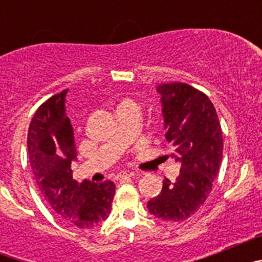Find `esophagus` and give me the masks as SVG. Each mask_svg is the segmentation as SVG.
Here are the masks:
<instances>
[{
    "label": "esophagus",
    "mask_w": 262,
    "mask_h": 262,
    "mask_svg": "<svg viewBox=\"0 0 262 262\" xmlns=\"http://www.w3.org/2000/svg\"><path fill=\"white\" fill-rule=\"evenodd\" d=\"M135 176L134 172H123V173H119L118 174V180H127V178H131Z\"/></svg>",
    "instance_id": "1"
}]
</instances>
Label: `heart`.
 <instances>
[{
	"label": "heart",
	"instance_id": "heart-1",
	"mask_svg": "<svg viewBox=\"0 0 262 262\" xmlns=\"http://www.w3.org/2000/svg\"><path fill=\"white\" fill-rule=\"evenodd\" d=\"M126 110H135L139 113L138 102L131 98L122 99V101L117 105V113H119V111H126Z\"/></svg>",
	"mask_w": 262,
	"mask_h": 262
}]
</instances>
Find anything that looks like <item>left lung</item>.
<instances>
[{"label":"left lung","instance_id":"left-lung-1","mask_svg":"<svg viewBox=\"0 0 262 262\" xmlns=\"http://www.w3.org/2000/svg\"><path fill=\"white\" fill-rule=\"evenodd\" d=\"M165 139L170 157L181 165L174 182L168 178L157 196L147 203L148 211L161 221L182 222L207 200L223 155V136L217 114L209 97L182 82L161 84Z\"/></svg>","mask_w":262,"mask_h":262}]
</instances>
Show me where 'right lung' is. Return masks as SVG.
<instances>
[{
    "label": "right lung",
    "mask_w": 262,
    "mask_h": 262,
    "mask_svg": "<svg viewBox=\"0 0 262 262\" xmlns=\"http://www.w3.org/2000/svg\"><path fill=\"white\" fill-rule=\"evenodd\" d=\"M68 89L39 106L27 135L29 159L41 195L51 209L71 226L90 228L108 217L114 182H77L71 164L77 160L73 128L66 114Z\"/></svg>",
    "instance_id": "right-lung-1"
}]
</instances>
